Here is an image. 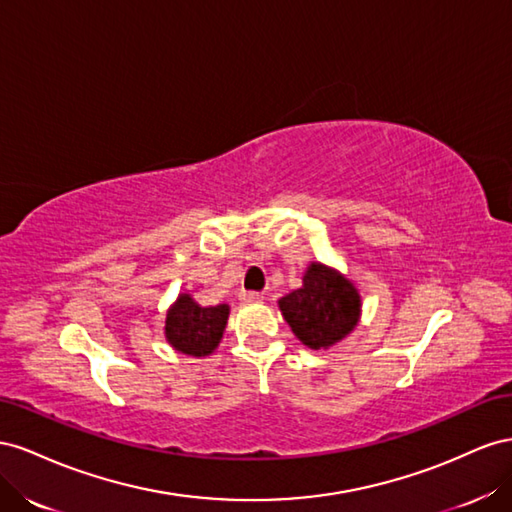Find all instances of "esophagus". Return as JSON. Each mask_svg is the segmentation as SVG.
I'll list each match as a JSON object with an SVG mask.
<instances>
[{
  "mask_svg": "<svg viewBox=\"0 0 512 512\" xmlns=\"http://www.w3.org/2000/svg\"><path fill=\"white\" fill-rule=\"evenodd\" d=\"M240 300L246 302V304H255V302H261L264 300V296L259 294V291H242L240 294Z\"/></svg>",
  "mask_w": 512,
  "mask_h": 512,
  "instance_id": "esophagus-1",
  "label": "esophagus"
}]
</instances>
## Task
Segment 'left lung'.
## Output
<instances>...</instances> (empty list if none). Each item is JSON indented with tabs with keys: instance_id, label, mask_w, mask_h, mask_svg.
<instances>
[{
	"instance_id": "1",
	"label": "left lung",
	"mask_w": 512,
	"mask_h": 512,
	"mask_svg": "<svg viewBox=\"0 0 512 512\" xmlns=\"http://www.w3.org/2000/svg\"><path fill=\"white\" fill-rule=\"evenodd\" d=\"M279 309L302 345L330 349L358 326L362 296L347 274L311 261L304 270L302 287L283 296Z\"/></svg>"
}]
</instances>
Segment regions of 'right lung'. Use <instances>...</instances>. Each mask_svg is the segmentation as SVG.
Returning a JSON list of instances; mask_svg holds the SVG:
<instances>
[{
  "mask_svg": "<svg viewBox=\"0 0 512 512\" xmlns=\"http://www.w3.org/2000/svg\"><path fill=\"white\" fill-rule=\"evenodd\" d=\"M229 304L201 306L191 294H180L167 309L165 339L175 352L206 358L223 339Z\"/></svg>",
  "mask_w": 512,
  "mask_h": 512,
  "instance_id": "right-lung-1",
  "label": "right lung"
}]
</instances>
